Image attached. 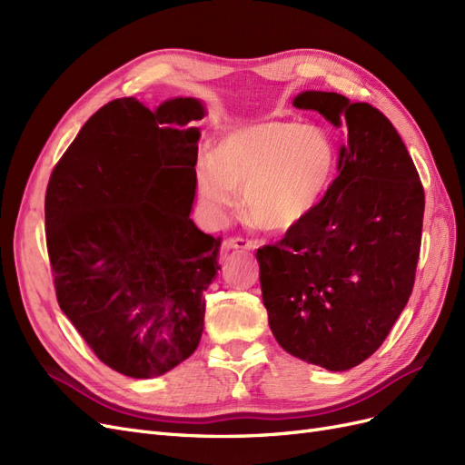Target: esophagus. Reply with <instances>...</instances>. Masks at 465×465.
I'll list each match as a JSON object with an SVG mask.
<instances>
[{"mask_svg":"<svg viewBox=\"0 0 465 465\" xmlns=\"http://www.w3.org/2000/svg\"><path fill=\"white\" fill-rule=\"evenodd\" d=\"M256 242L254 241H248L244 236H231L227 241L223 242V252H229V250H254Z\"/></svg>","mask_w":465,"mask_h":465,"instance_id":"34e87169","label":"esophagus"}]
</instances>
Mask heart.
Returning <instances> with one entry per match:
<instances>
[{
    "instance_id": "b5f03b06",
    "label": "heart",
    "mask_w": 465,
    "mask_h": 465,
    "mask_svg": "<svg viewBox=\"0 0 465 465\" xmlns=\"http://www.w3.org/2000/svg\"><path fill=\"white\" fill-rule=\"evenodd\" d=\"M335 151L318 128L263 122L229 132L213 151V166H200L198 190L215 217L244 195L254 227L283 232L312 213L328 190Z\"/></svg>"
}]
</instances>
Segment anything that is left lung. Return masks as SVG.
<instances>
[{
  "label": "left lung",
  "instance_id": "8db88e82",
  "mask_svg": "<svg viewBox=\"0 0 465 465\" xmlns=\"http://www.w3.org/2000/svg\"><path fill=\"white\" fill-rule=\"evenodd\" d=\"M343 128L337 178L311 215L258 248L262 299L287 353L349 371L384 343L411 297L425 190L391 122L369 103L304 91L292 103Z\"/></svg>",
  "mask_w": 465,
  "mask_h": 465
}]
</instances>
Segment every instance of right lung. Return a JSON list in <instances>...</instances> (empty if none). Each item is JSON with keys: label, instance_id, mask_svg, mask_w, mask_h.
<instances>
[{"label": "right lung", "instance_id": "right-lung-1", "mask_svg": "<svg viewBox=\"0 0 465 465\" xmlns=\"http://www.w3.org/2000/svg\"><path fill=\"white\" fill-rule=\"evenodd\" d=\"M195 98L151 112L116 98L54 166L46 246L64 314L106 367L153 378L200 345L221 236L190 219L200 130Z\"/></svg>", "mask_w": 465, "mask_h": 465}]
</instances>
